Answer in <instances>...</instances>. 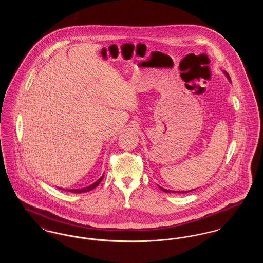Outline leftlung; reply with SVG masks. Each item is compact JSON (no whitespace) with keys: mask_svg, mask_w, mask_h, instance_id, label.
Instances as JSON below:
<instances>
[{"mask_svg":"<svg viewBox=\"0 0 263 263\" xmlns=\"http://www.w3.org/2000/svg\"><path fill=\"white\" fill-rule=\"evenodd\" d=\"M223 73L225 74L226 77H227V79L229 80V82H231V78H230V76L229 74L226 72V71H223ZM232 83V82H231ZM159 187L161 188L163 191L164 192H166V193H187L189 191H192V190H194V189H192V190H186V191H175V190H168V189H165V188L161 187L160 185H158Z\"/></svg>","mask_w":263,"mask_h":263,"instance_id":"1","label":"left lung"}]
</instances>
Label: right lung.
<instances>
[{"mask_svg":"<svg viewBox=\"0 0 263 263\" xmlns=\"http://www.w3.org/2000/svg\"><path fill=\"white\" fill-rule=\"evenodd\" d=\"M102 178H103V175L100 177V179H98L95 183H92V184L88 185L87 187L78 188V189H68V191H70V192H74V193H83V192H87V191H89V190H91V189L97 187V186L100 184V182H101ZM60 189H62L63 190V188H60ZM64 190H66V189H64Z\"/></svg>","mask_w":263,"mask_h":263,"instance_id":"1","label":"right lung"}]
</instances>
